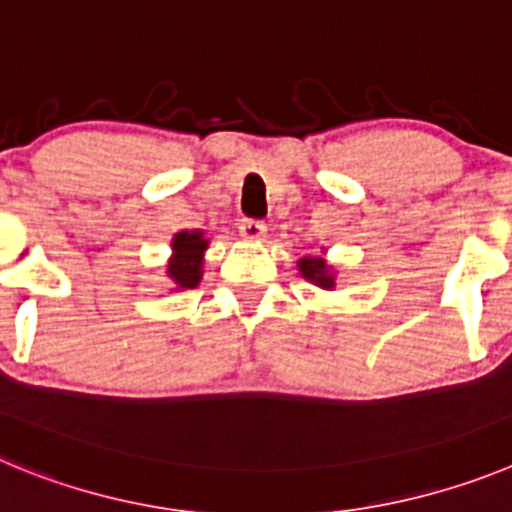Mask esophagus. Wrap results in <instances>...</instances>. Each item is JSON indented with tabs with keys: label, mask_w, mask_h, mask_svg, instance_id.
Here are the masks:
<instances>
[{
	"label": "esophagus",
	"mask_w": 512,
	"mask_h": 512,
	"mask_svg": "<svg viewBox=\"0 0 512 512\" xmlns=\"http://www.w3.org/2000/svg\"><path fill=\"white\" fill-rule=\"evenodd\" d=\"M238 230H241V235L248 238V241H264L266 235V225L261 220H253V217H243Z\"/></svg>",
	"instance_id": "1"
}]
</instances>
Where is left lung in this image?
<instances>
[{
	"label": "left lung",
	"instance_id": "left-lung-1",
	"mask_svg": "<svg viewBox=\"0 0 512 512\" xmlns=\"http://www.w3.org/2000/svg\"><path fill=\"white\" fill-rule=\"evenodd\" d=\"M300 271L302 277H307L310 282L320 284L323 289H330L333 287V277L328 274V266H325L323 259H302L300 261Z\"/></svg>",
	"mask_w": 512,
	"mask_h": 512
}]
</instances>
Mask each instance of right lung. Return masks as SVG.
I'll return each instance as SVG.
<instances>
[{
	"instance_id": "1",
	"label": "right lung",
	"mask_w": 512,
	"mask_h": 512,
	"mask_svg": "<svg viewBox=\"0 0 512 512\" xmlns=\"http://www.w3.org/2000/svg\"><path fill=\"white\" fill-rule=\"evenodd\" d=\"M207 248V241L202 238L200 230H184L176 233L174 238V259L169 264V277L174 279L179 287H197L202 277V251Z\"/></svg>"
}]
</instances>
